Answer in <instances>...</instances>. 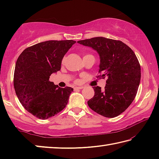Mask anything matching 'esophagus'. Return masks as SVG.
I'll return each mask as SVG.
<instances>
[{"label":"esophagus","instance_id":"1","mask_svg":"<svg viewBox=\"0 0 159 159\" xmlns=\"http://www.w3.org/2000/svg\"><path fill=\"white\" fill-rule=\"evenodd\" d=\"M82 88H83V87H82V86H80V87H75L74 90H79L80 89H82Z\"/></svg>","mask_w":159,"mask_h":159}]
</instances>
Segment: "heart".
Masks as SVG:
<instances>
[{
	"instance_id": "1",
	"label": "heart",
	"mask_w": 159,
	"mask_h": 159,
	"mask_svg": "<svg viewBox=\"0 0 159 159\" xmlns=\"http://www.w3.org/2000/svg\"><path fill=\"white\" fill-rule=\"evenodd\" d=\"M87 56H92V55H89V54H87V55H85L84 56V57H87ZM64 60H65V57H64V58H63V60H62V61H64ZM76 82H78V80H76Z\"/></svg>"
}]
</instances>
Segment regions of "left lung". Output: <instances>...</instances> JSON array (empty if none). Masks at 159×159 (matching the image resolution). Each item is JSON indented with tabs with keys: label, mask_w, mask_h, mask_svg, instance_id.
Returning <instances> with one entry per match:
<instances>
[{
	"label": "left lung",
	"mask_w": 159,
	"mask_h": 159,
	"mask_svg": "<svg viewBox=\"0 0 159 159\" xmlns=\"http://www.w3.org/2000/svg\"><path fill=\"white\" fill-rule=\"evenodd\" d=\"M93 48L100 57L99 75L107 84L102 90L94 87L95 95L88 101L90 108L107 118L118 116L135 98L141 79L140 64L131 48L120 41L95 37L79 41Z\"/></svg>",
	"instance_id": "1"
}]
</instances>
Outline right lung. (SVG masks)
<instances>
[{"label":"right lung","instance_id":"1","mask_svg":"<svg viewBox=\"0 0 159 159\" xmlns=\"http://www.w3.org/2000/svg\"><path fill=\"white\" fill-rule=\"evenodd\" d=\"M76 41H48L29 47L15 64V90L26 111L40 119L52 117L65 108L73 88H59L50 81L60 71L64 56Z\"/></svg>","mask_w":159,"mask_h":159}]
</instances>
